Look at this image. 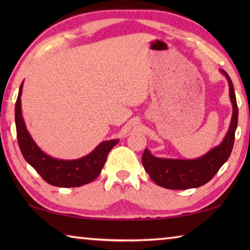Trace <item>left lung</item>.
<instances>
[{"label": "left lung", "instance_id": "8db88e82", "mask_svg": "<svg viewBox=\"0 0 250 250\" xmlns=\"http://www.w3.org/2000/svg\"><path fill=\"white\" fill-rule=\"evenodd\" d=\"M229 84V97L232 104V117L229 129L221 145L194 160L161 159L152 155L146 149L142 155V164L156 185L170 189H188L200 188L213 179L231 153L235 141V131L238 124V107L236 95L229 76L221 69Z\"/></svg>", "mask_w": 250, "mask_h": 250}]
</instances>
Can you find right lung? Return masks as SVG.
Wrapping results in <instances>:
<instances>
[{
	"label": "right lung",
	"mask_w": 250,
	"mask_h": 250,
	"mask_svg": "<svg viewBox=\"0 0 250 250\" xmlns=\"http://www.w3.org/2000/svg\"><path fill=\"white\" fill-rule=\"evenodd\" d=\"M22 89L23 83L15 104V125L20 149L26 162L35 168L44 181L58 188H77L94 181L103 170L108 153L119 141L101 142L89 154L77 160L52 158L37 146L26 129L22 117Z\"/></svg>",
	"instance_id": "right-lung-1"
}]
</instances>
